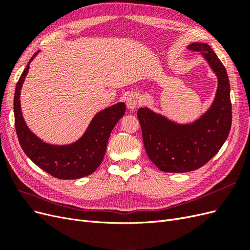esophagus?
I'll list each match as a JSON object with an SVG mask.
<instances>
[{"instance_id": "34e87169", "label": "esophagus", "mask_w": 250, "mask_h": 250, "mask_svg": "<svg viewBox=\"0 0 250 250\" xmlns=\"http://www.w3.org/2000/svg\"><path fill=\"white\" fill-rule=\"evenodd\" d=\"M139 104H140V97L138 96V94L132 93L128 95L126 99V105L128 109L133 110L134 108H137Z\"/></svg>"}]
</instances>
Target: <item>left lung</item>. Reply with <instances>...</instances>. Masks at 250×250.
<instances>
[{"instance_id": "1", "label": "left lung", "mask_w": 250, "mask_h": 250, "mask_svg": "<svg viewBox=\"0 0 250 250\" xmlns=\"http://www.w3.org/2000/svg\"><path fill=\"white\" fill-rule=\"evenodd\" d=\"M187 48L200 53L218 85L209 107L192 122L179 123L147 106L139 108L146 153L164 172L185 173L202 167L220 150L231 126L230 86L224 65L206 42H191Z\"/></svg>"}]
</instances>
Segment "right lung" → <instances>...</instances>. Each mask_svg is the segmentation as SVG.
Wrapping results in <instances>:
<instances>
[{
	"mask_svg": "<svg viewBox=\"0 0 250 250\" xmlns=\"http://www.w3.org/2000/svg\"><path fill=\"white\" fill-rule=\"evenodd\" d=\"M41 51L29 60L21 75L14 93V124L21 147L36 166L59 179H78L92 174L99 167L106 151L113 127L124 116L126 106L119 102L97 112L85 131L73 143L54 145L40 139L27 126L21 108V90L30 69V63Z\"/></svg>",
	"mask_w": 250,
	"mask_h": 250,
	"instance_id": "obj_1",
	"label": "right lung"
}]
</instances>
